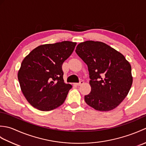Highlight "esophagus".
Listing matches in <instances>:
<instances>
[{
	"instance_id": "1",
	"label": "esophagus",
	"mask_w": 146,
	"mask_h": 146,
	"mask_svg": "<svg viewBox=\"0 0 146 146\" xmlns=\"http://www.w3.org/2000/svg\"><path fill=\"white\" fill-rule=\"evenodd\" d=\"M83 83H84V82H83V80H81V81H80L79 83H75V85H76V86H80V85H83Z\"/></svg>"
}]
</instances>
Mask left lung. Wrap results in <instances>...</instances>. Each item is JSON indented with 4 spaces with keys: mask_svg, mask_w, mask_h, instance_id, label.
<instances>
[{
    "mask_svg": "<svg viewBox=\"0 0 146 146\" xmlns=\"http://www.w3.org/2000/svg\"><path fill=\"white\" fill-rule=\"evenodd\" d=\"M76 54L87 64L91 92L85 101L94 109H114L127 95L132 84L131 66L120 52L100 41H86L76 46Z\"/></svg>",
    "mask_w": 146,
    "mask_h": 146,
    "instance_id": "1",
    "label": "left lung"
}]
</instances>
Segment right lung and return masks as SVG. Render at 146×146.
<instances>
[{"instance_id":"1","label":"right lung","mask_w":146,"mask_h":146,"mask_svg":"<svg viewBox=\"0 0 146 146\" xmlns=\"http://www.w3.org/2000/svg\"><path fill=\"white\" fill-rule=\"evenodd\" d=\"M76 44L64 41L41 45L24 58L17 77L22 92L33 107L49 111L64 103L72 86L64 82L62 64Z\"/></svg>"}]
</instances>
